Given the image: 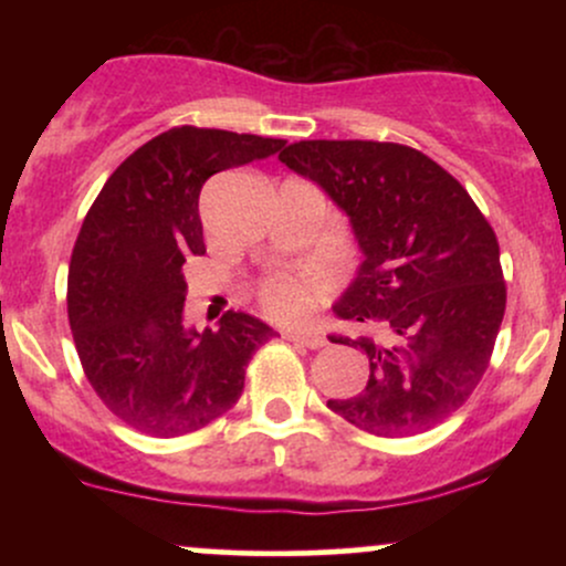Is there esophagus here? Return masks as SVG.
<instances>
[{
    "mask_svg": "<svg viewBox=\"0 0 566 566\" xmlns=\"http://www.w3.org/2000/svg\"><path fill=\"white\" fill-rule=\"evenodd\" d=\"M287 340L301 343L305 348H322L327 343V337L322 333H314V329H297V333H287Z\"/></svg>",
    "mask_w": 566,
    "mask_h": 566,
    "instance_id": "1",
    "label": "esophagus"
}]
</instances>
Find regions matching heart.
Returning a JSON list of instances; mask_svg holds the SVG:
<instances>
[{"mask_svg": "<svg viewBox=\"0 0 566 566\" xmlns=\"http://www.w3.org/2000/svg\"><path fill=\"white\" fill-rule=\"evenodd\" d=\"M324 279L316 271H287L269 276L258 290L261 308L276 322H297L322 297Z\"/></svg>", "mask_w": 566, "mask_h": 566, "instance_id": "obj_1", "label": "heart"}]
</instances>
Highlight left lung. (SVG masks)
Wrapping results in <instances>:
<instances>
[{
    "label": "left lung",
    "mask_w": 566,
    "mask_h": 566,
    "mask_svg": "<svg viewBox=\"0 0 566 566\" xmlns=\"http://www.w3.org/2000/svg\"><path fill=\"white\" fill-rule=\"evenodd\" d=\"M348 218L365 261L333 311L375 335L333 337L367 354V386L327 407L375 437H412L465 405L503 322L500 247L463 186L399 143L301 140L279 154Z\"/></svg>",
    "instance_id": "1"
}]
</instances>
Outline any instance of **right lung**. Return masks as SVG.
<instances>
[{
    "label": "right lung",
    "mask_w": 566,
    "mask_h": 566,
    "mask_svg": "<svg viewBox=\"0 0 566 566\" xmlns=\"http://www.w3.org/2000/svg\"><path fill=\"white\" fill-rule=\"evenodd\" d=\"M279 148L261 135L172 127L116 167L84 218L69 265L71 333L103 405L148 437H184L229 412L247 361L276 335L244 311L218 329L186 324L184 263L205 255V180Z\"/></svg>",
    "instance_id": "right-lung-1"
}]
</instances>
